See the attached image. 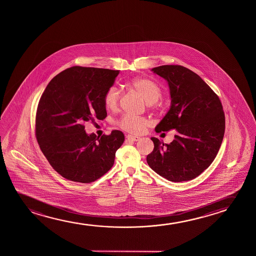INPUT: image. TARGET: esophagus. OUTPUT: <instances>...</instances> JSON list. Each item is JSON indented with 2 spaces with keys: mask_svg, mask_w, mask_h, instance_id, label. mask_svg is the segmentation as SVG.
I'll return each mask as SVG.
<instances>
[{
  "mask_svg": "<svg viewBox=\"0 0 256 256\" xmlns=\"http://www.w3.org/2000/svg\"><path fill=\"white\" fill-rule=\"evenodd\" d=\"M140 139V137L136 136H132V134H128L126 136V140H132V142H137Z\"/></svg>",
  "mask_w": 256,
  "mask_h": 256,
  "instance_id": "obj_1",
  "label": "esophagus"
}]
</instances>
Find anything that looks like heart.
Here are the masks:
<instances>
[{"label": "heart", "mask_w": 256, "mask_h": 256, "mask_svg": "<svg viewBox=\"0 0 256 256\" xmlns=\"http://www.w3.org/2000/svg\"><path fill=\"white\" fill-rule=\"evenodd\" d=\"M130 86L134 91L140 94L148 104H154L161 98V88L158 86L153 81L144 78H137L130 82ZM120 92L116 86L108 88L104 95V103L106 108L110 110H116L119 105ZM119 126L122 130L131 132V133L139 134L142 132L146 126H148L150 122L144 117L126 114L120 120Z\"/></svg>", "instance_id": "obj_1"}]
</instances>
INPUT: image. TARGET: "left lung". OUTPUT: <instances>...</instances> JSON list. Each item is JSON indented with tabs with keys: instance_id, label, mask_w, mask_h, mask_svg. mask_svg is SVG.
Returning <instances> with one entry per match:
<instances>
[{
	"instance_id": "left-lung-1",
	"label": "left lung",
	"mask_w": 256,
	"mask_h": 256,
	"mask_svg": "<svg viewBox=\"0 0 256 256\" xmlns=\"http://www.w3.org/2000/svg\"><path fill=\"white\" fill-rule=\"evenodd\" d=\"M151 70L167 81L172 98L154 130L176 133L170 144L151 137L154 150L147 156L148 164L168 181H189L206 170L220 150L224 133L223 106L212 88L188 68L161 66Z\"/></svg>"
}]
</instances>
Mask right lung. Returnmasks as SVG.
<instances>
[{
	"label": "right lung",
	"mask_w": 256,
	"mask_h": 256,
	"mask_svg": "<svg viewBox=\"0 0 256 256\" xmlns=\"http://www.w3.org/2000/svg\"><path fill=\"white\" fill-rule=\"evenodd\" d=\"M120 70L74 66L46 86L36 116V136L50 164L64 178L92 182L112 168L125 140L122 131L88 134L84 122L106 117L104 95Z\"/></svg>",
	"instance_id": "add662e5"
}]
</instances>
